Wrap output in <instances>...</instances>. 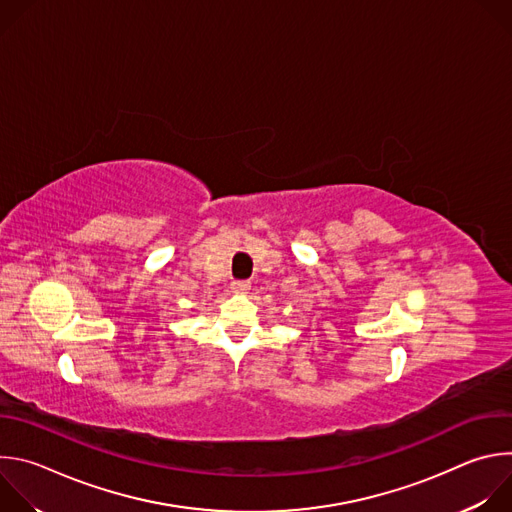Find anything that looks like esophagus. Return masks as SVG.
<instances>
[{
	"label": "esophagus",
	"mask_w": 512,
	"mask_h": 512,
	"mask_svg": "<svg viewBox=\"0 0 512 512\" xmlns=\"http://www.w3.org/2000/svg\"><path fill=\"white\" fill-rule=\"evenodd\" d=\"M249 287H251V283L245 281V279H237V281L231 283V289L235 291V294H245V291H247Z\"/></svg>",
	"instance_id": "esophagus-1"
}]
</instances>
